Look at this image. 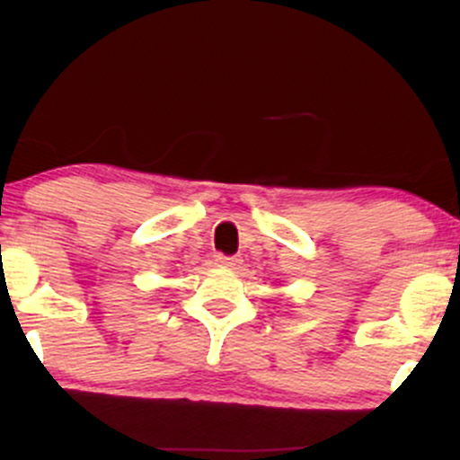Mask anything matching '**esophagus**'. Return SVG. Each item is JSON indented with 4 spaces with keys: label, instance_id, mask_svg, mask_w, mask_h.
Segmentation results:
<instances>
[{
    "label": "esophagus",
    "instance_id": "esophagus-1",
    "mask_svg": "<svg viewBox=\"0 0 460 460\" xmlns=\"http://www.w3.org/2000/svg\"><path fill=\"white\" fill-rule=\"evenodd\" d=\"M216 261H218V266H223V268H240V263H242L240 257H235V255H218L216 257Z\"/></svg>",
    "mask_w": 460,
    "mask_h": 460
}]
</instances>
